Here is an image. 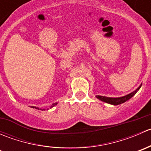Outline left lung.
Instances as JSON below:
<instances>
[{
    "instance_id": "1",
    "label": "left lung",
    "mask_w": 151,
    "mask_h": 151,
    "mask_svg": "<svg viewBox=\"0 0 151 151\" xmlns=\"http://www.w3.org/2000/svg\"><path fill=\"white\" fill-rule=\"evenodd\" d=\"M142 85H140L139 86V88L135 90L134 91H133L132 93H131L128 94V95L124 96L122 97H118V98H110V97H106V96H96L97 99H99V100L101 101H104V102L108 103V104H110L112 105H118V104H123V103L126 102V101H128L129 99H130L132 96L135 95L137 93L138 91L139 90V88H141Z\"/></svg>"
}]
</instances>
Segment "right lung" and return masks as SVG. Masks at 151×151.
Instances as JSON below:
<instances>
[{"label":"right lung","instance_id":"add662e5","mask_svg":"<svg viewBox=\"0 0 151 151\" xmlns=\"http://www.w3.org/2000/svg\"><path fill=\"white\" fill-rule=\"evenodd\" d=\"M57 104H58V103H55V104H53L51 106H50V108L53 107V106H54L55 105H56ZM32 107H33V108H35V109H39V107H36V106H32ZM44 109H42V110H44Z\"/></svg>","mask_w":151,"mask_h":151}]
</instances>
